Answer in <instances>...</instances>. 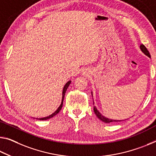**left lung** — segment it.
<instances>
[{"mask_svg": "<svg viewBox=\"0 0 156 156\" xmlns=\"http://www.w3.org/2000/svg\"><path fill=\"white\" fill-rule=\"evenodd\" d=\"M140 48H141V50H142L143 53L145 54V55H147V56H149V58H151V55L149 53V51L147 50V48H146V46L144 45V44H142V45H140ZM94 113L96 114V115L97 116V117L103 122L111 123V122H120V121H118V120H113V119H110L106 118L105 117L103 116L99 112H98L97 109L96 108L95 106H94ZM121 121H122V120H121Z\"/></svg>", "mask_w": 156, "mask_h": 156, "instance_id": "left-lung-1", "label": "left lung"}]
</instances>
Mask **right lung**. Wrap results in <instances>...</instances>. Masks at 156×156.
<instances>
[{
  "label": "right lung",
  "instance_id": "right-lung-1",
  "mask_svg": "<svg viewBox=\"0 0 156 156\" xmlns=\"http://www.w3.org/2000/svg\"><path fill=\"white\" fill-rule=\"evenodd\" d=\"M70 84H71V81H69V82H67V83H66V85H65V87H64V88H63V91H62V103H61V105H60V107H59V108H58V110H57L55 112L52 114V115H51L50 116H48V117H44V118H40V119H39V120H47V119H51V118H52L53 117H54V116H55V115H57V114L59 113V112H60V111L61 110L62 108L63 101H64V98H65V92H66V90H67V88L69 87V85H70Z\"/></svg>",
  "mask_w": 156,
  "mask_h": 156
}]
</instances>
